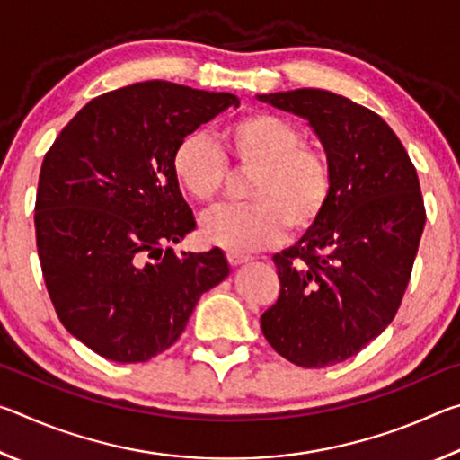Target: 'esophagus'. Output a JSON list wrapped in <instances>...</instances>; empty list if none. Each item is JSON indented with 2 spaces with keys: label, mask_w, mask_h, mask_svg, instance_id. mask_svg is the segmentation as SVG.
Segmentation results:
<instances>
[{
  "label": "esophagus",
  "mask_w": 460,
  "mask_h": 460,
  "mask_svg": "<svg viewBox=\"0 0 460 460\" xmlns=\"http://www.w3.org/2000/svg\"><path fill=\"white\" fill-rule=\"evenodd\" d=\"M227 261L231 263L233 268H237V266H241V263L252 261V258H249V255H245V253H239V252H227Z\"/></svg>",
  "instance_id": "1"
}]
</instances>
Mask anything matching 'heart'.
<instances>
[{
	"mask_svg": "<svg viewBox=\"0 0 460 460\" xmlns=\"http://www.w3.org/2000/svg\"><path fill=\"white\" fill-rule=\"evenodd\" d=\"M221 147L205 134H189L172 154V174L197 202H213L229 178L231 158L253 168L243 205H223L200 225L202 239L229 252H255L292 231H306L321 219L332 192L324 154L302 142V131L279 115L252 111L225 123Z\"/></svg>",
	"mask_w": 460,
	"mask_h": 460,
	"instance_id": "heart-1",
	"label": "heart"
}]
</instances>
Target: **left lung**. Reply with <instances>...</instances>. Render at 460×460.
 I'll use <instances>...</instances> for the list:
<instances>
[{
	"label": "left lung",
	"mask_w": 460,
	"mask_h": 460,
	"mask_svg": "<svg viewBox=\"0 0 460 460\" xmlns=\"http://www.w3.org/2000/svg\"><path fill=\"white\" fill-rule=\"evenodd\" d=\"M258 97L308 119L332 172L321 219L274 255L279 296L261 332L298 367H329L398 313L426 223L418 174L392 128L351 99L321 89Z\"/></svg>",
	"instance_id": "obj_1"
}]
</instances>
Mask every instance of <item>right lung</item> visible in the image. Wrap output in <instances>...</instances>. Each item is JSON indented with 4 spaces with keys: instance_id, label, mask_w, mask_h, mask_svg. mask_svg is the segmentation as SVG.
I'll return each mask as SVG.
<instances>
[{
    "instance_id": "add662e5",
    "label": "right lung",
    "mask_w": 460,
    "mask_h": 460,
    "mask_svg": "<svg viewBox=\"0 0 460 460\" xmlns=\"http://www.w3.org/2000/svg\"><path fill=\"white\" fill-rule=\"evenodd\" d=\"M227 107H239L231 93L136 83L89 101L44 155L34 225L46 290L65 329L105 359L166 351L229 274L219 247H166L197 227L172 154Z\"/></svg>"
}]
</instances>
